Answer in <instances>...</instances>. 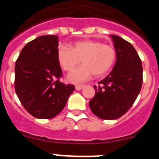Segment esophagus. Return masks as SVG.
Segmentation results:
<instances>
[{"label": "esophagus", "mask_w": 159, "mask_h": 159, "mask_svg": "<svg viewBox=\"0 0 159 159\" xmlns=\"http://www.w3.org/2000/svg\"><path fill=\"white\" fill-rule=\"evenodd\" d=\"M84 85H75V90L77 91H80L82 88H84Z\"/></svg>", "instance_id": "34e87169"}]
</instances>
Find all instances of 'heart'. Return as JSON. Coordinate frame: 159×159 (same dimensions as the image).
I'll return each mask as SVG.
<instances>
[{
    "mask_svg": "<svg viewBox=\"0 0 159 159\" xmlns=\"http://www.w3.org/2000/svg\"><path fill=\"white\" fill-rule=\"evenodd\" d=\"M59 64L64 71L72 70L80 63L83 65L68 74V80L81 84L92 75L100 77L110 71L116 60V49L108 44L92 40H84L73 43L71 48L61 45L57 49Z\"/></svg>",
    "mask_w": 159,
    "mask_h": 159,
    "instance_id": "1",
    "label": "heart"
}]
</instances>
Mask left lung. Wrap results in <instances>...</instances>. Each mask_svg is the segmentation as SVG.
Masks as SVG:
<instances>
[{
  "label": "left lung",
  "instance_id": "8db88e82",
  "mask_svg": "<svg viewBox=\"0 0 159 159\" xmlns=\"http://www.w3.org/2000/svg\"><path fill=\"white\" fill-rule=\"evenodd\" d=\"M116 52L111 72L94 86L95 95L89 102L92 111L102 119H119L127 113L139 94L143 66L131 43L120 36H111Z\"/></svg>",
  "mask_w": 159,
  "mask_h": 159
}]
</instances>
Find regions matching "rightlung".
I'll use <instances>...</instances> for the list:
<instances>
[{"label": "right lung", "instance_id": "obj_1", "mask_svg": "<svg viewBox=\"0 0 159 159\" xmlns=\"http://www.w3.org/2000/svg\"><path fill=\"white\" fill-rule=\"evenodd\" d=\"M58 36H41L22 48L15 64V91L29 114L52 119L64 109L75 90L60 81L62 70L57 59Z\"/></svg>", "mask_w": 159, "mask_h": 159}]
</instances>
